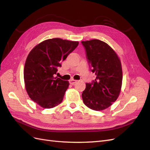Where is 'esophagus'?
I'll use <instances>...</instances> for the list:
<instances>
[{
  "mask_svg": "<svg viewBox=\"0 0 150 150\" xmlns=\"http://www.w3.org/2000/svg\"><path fill=\"white\" fill-rule=\"evenodd\" d=\"M76 82H77V81H76V80H74V79H71V80L69 81V83H70L71 84H75Z\"/></svg>",
  "mask_w": 150,
  "mask_h": 150,
  "instance_id": "obj_1",
  "label": "esophagus"
}]
</instances>
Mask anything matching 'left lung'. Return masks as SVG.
Returning <instances> with one entry per match:
<instances>
[{
  "mask_svg": "<svg viewBox=\"0 0 150 150\" xmlns=\"http://www.w3.org/2000/svg\"><path fill=\"white\" fill-rule=\"evenodd\" d=\"M91 71L96 74L92 83H86L82 93L86 106L102 111L116 101L121 92L122 71L120 59L108 44L98 39L81 42Z\"/></svg>",
  "mask_w": 150,
  "mask_h": 150,
  "instance_id": "1",
  "label": "left lung"
}]
</instances>
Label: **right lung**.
<instances>
[{"label": "right lung", "mask_w": 150, "mask_h": 150, "mask_svg": "<svg viewBox=\"0 0 150 150\" xmlns=\"http://www.w3.org/2000/svg\"><path fill=\"white\" fill-rule=\"evenodd\" d=\"M78 44V41L50 39L35 46L28 54L24 69L25 89L40 106L49 109L62 101L69 83L54 75Z\"/></svg>", "instance_id": "obj_1"}]
</instances>
